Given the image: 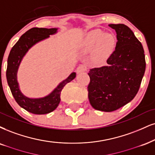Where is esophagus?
Masks as SVG:
<instances>
[{"label":"esophagus","instance_id":"34e87169","mask_svg":"<svg viewBox=\"0 0 155 155\" xmlns=\"http://www.w3.org/2000/svg\"><path fill=\"white\" fill-rule=\"evenodd\" d=\"M86 70H87L86 66L83 65V64H81V65H79L78 67L77 72L78 73H81V72H83L86 71Z\"/></svg>","mask_w":155,"mask_h":155}]
</instances>
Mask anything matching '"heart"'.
<instances>
[{
	"label": "heart",
	"mask_w": 155,
	"mask_h": 155,
	"mask_svg": "<svg viewBox=\"0 0 155 155\" xmlns=\"http://www.w3.org/2000/svg\"><path fill=\"white\" fill-rule=\"evenodd\" d=\"M116 45V37L113 34H104L101 30H95L87 36L85 46L89 49L96 48L95 59L103 60L114 51Z\"/></svg>",
	"instance_id": "b5f03b06"
}]
</instances>
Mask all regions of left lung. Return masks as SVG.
I'll use <instances>...</instances> for the list:
<instances>
[{
	"instance_id": "1",
	"label": "left lung",
	"mask_w": 155,
	"mask_h": 155,
	"mask_svg": "<svg viewBox=\"0 0 155 155\" xmlns=\"http://www.w3.org/2000/svg\"><path fill=\"white\" fill-rule=\"evenodd\" d=\"M116 32L115 50L107 60L108 66L91 69L87 86L91 106L110 112L127 104L139 91L146 68L142 45L124 24H109Z\"/></svg>"
}]
</instances>
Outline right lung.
Here are the masks:
<instances>
[{
    "instance_id": "right-lung-1",
    "label": "right lung",
    "mask_w": 155,
    "mask_h": 155,
    "mask_svg": "<svg viewBox=\"0 0 155 155\" xmlns=\"http://www.w3.org/2000/svg\"><path fill=\"white\" fill-rule=\"evenodd\" d=\"M57 28L34 27L24 33L11 49L8 57L6 78L11 93L16 103L21 108L34 114H49L56 109L60 102L61 91L67 83L75 78L76 73L72 72L69 77L47 96L41 98H29L21 93L17 82V71L22 58L28 49L36 43L47 39L49 35L57 32Z\"/></svg>"
}]
</instances>
